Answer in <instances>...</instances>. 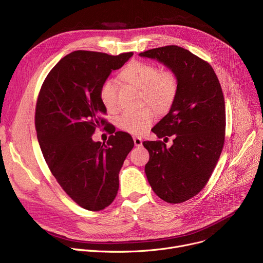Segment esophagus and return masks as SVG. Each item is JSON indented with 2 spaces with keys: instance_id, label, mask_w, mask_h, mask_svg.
<instances>
[{
  "instance_id": "obj_1",
  "label": "esophagus",
  "mask_w": 263,
  "mask_h": 263,
  "mask_svg": "<svg viewBox=\"0 0 263 263\" xmlns=\"http://www.w3.org/2000/svg\"><path fill=\"white\" fill-rule=\"evenodd\" d=\"M133 140H134V145L136 147H141L142 146V139L140 137H134Z\"/></svg>"
}]
</instances>
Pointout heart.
<instances>
[{"instance_id":"heart-1","label":"heart","mask_w":263,"mask_h":263,"mask_svg":"<svg viewBox=\"0 0 263 263\" xmlns=\"http://www.w3.org/2000/svg\"><path fill=\"white\" fill-rule=\"evenodd\" d=\"M119 78L125 83L141 89L142 103H149L159 111H165L172 106L179 87L177 74L173 70H160L155 64L144 61L130 62ZM100 99L109 112L118 109V88L113 80L107 79L102 83ZM155 118V110L147 106L140 110L125 111L117 117L116 125L124 132L141 135L154 123Z\"/></svg>"}]
</instances>
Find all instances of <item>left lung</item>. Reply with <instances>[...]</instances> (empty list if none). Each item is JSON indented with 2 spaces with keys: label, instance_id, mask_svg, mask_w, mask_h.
Segmentation results:
<instances>
[{
  "label": "left lung",
  "instance_id": "obj_1",
  "mask_svg": "<svg viewBox=\"0 0 263 263\" xmlns=\"http://www.w3.org/2000/svg\"><path fill=\"white\" fill-rule=\"evenodd\" d=\"M155 59L177 74L179 87L169 113L152 129L161 140L144 141L150 159L145 166L154 193L169 203L197 195L209 181L226 138V107L216 73L204 60L171 45L139 53ZM164 138V139H165Z\"/></svg>",
  "mask_w": 263,
  "mask_h": 263
}]
</instances>
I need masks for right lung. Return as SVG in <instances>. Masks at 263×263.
<instances>
[{
  "mask_svg": "<svg viewBox=\"0 0 263 263\" xmlns=\"http://www.w3.org/2000/svg\"><path fill=\"white\" fill-rule=\"evenodd\" d=\"M132 55L71 52L51 69L37 97L34 124L46 163L66 194L88 211L112 203L119 170L134 146L131 135L122 131L114 130L106 145L91 137L105 125L102 83Z\"/></svg>",
  "mask_w": 263,
  "mask_h": 263,
  "instance_id": "1",
  "label": "right lung"
}]
</instances>
